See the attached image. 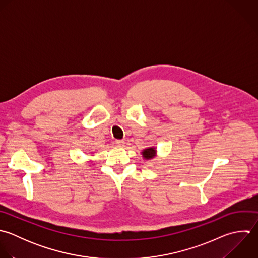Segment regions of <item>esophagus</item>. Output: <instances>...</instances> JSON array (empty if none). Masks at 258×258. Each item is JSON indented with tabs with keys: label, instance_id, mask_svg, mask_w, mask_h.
Segmentation results:
<instances>
[{
	"label": "esophagus",
	"instance_id": "esophagus-1",
	"mask_svg": "<svg viewBox=\"0 0 258 258\" xmlns=\"http://www.w3.org/2000/svg\"><path fill=\"white\" fill-rule=\"evenodd\" d=\"M114 144H115L116 147H123L124 146V142L122 140H115Z\"/></svg>",
	"mask_w": 258,
	"mask_h": 258
}]
</instances>
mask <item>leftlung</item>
<instances>
[{"instance_id":"left-lung-1","label":"left lung","mask_w":258,"mask_h":258,"mask_svg":"<svg viewBox=\"0 0 258 258\" xmlns=\"http://www.w3.org/2000/svg\"><path fill=\"white\" fill-rule=\"evenodd\" d=\"M156 156V149L155 148H149L143 151V157L147 160L153 159Z\"/></svg>"}]
</instances>
